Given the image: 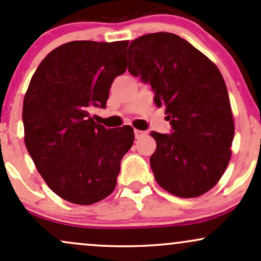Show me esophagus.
Wrapping results in <instances>:
<instances>
[{"mask_svg": "<svg viewBox=\"0 0 261 261\" xmlns=\"http://www.w3.org/2000/svg\"><path fill=\"white\" fill-rule=\"evenodd\" d=\"M146 135V131H141V130H135V137H136L137 140L141 139L142 136H145Z\"/></svg>", "mask_w": 261, "mask_h": 261, "instance_id": "34e87169", "label": "esophagus"}]
</instances>
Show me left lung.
Here are the masks:
<instances>
[{
	"label": "left lung",
	"instance_id": "obj_1",
	"mask_svg": "<svg viewBox=\"0 0 261 261\" xmlns=\"http://www.w3.org/2000/svg\"><path fill=\"white\" fill-rule=\"evenodd\" d=\"M127 55L128 72L151 85L155 106L166 107L172 126L170 134L151 133L157 142L149 158L155 180L179 197L207 193L228 166L234 136L228 92L220 70L173 33L135 39Z\"/></svg>",
	"mask_w": 261,
	"mask_h": 261
}]
</instances>
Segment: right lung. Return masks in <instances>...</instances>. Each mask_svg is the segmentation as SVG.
<instances>
[{
	"label": "right lung",
	"instance_id": "right-lung-1",
	"mask_svg": "<svg viewBox=\"0 0 261 261\" xmlns=\"http://www.w3.org/2000/svg\"><path fill=\"white\" fill-rule=\"evenodd\" d=\"M128 41H70L33 74L23 101L24 142L56 195L92 205L113 193L134 128H107L91 116L106 108L115 77L126 71Z\"/></svg>",
	"mask_w": 261,
	"mask_h": 261
}]
</instances>
